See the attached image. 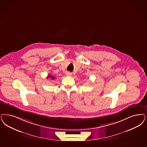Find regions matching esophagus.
I'll use <instances>...</instances> for the list:
<instances>
[{
	"label": "esophagus",
	"instance_id": "esophagus-1",
	"mask_svg": "<svg viewBox=\"0 0 147 147\" xmlns=\"http://www.w3.org/2000/svg\"><path fill=\"white\" fill-rule=\"evenodd\" d=\"M71 74H72L71 73V72H69V71H68V72L66 73V76H71Z\"/></svg>",
	"mask_w": 147,
	"mask_h": 147
}]
</instances>
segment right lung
<instances>
[{
    "label": "right lung",
    "mask_w": 147,
    "mask_h": 147,
    "mask_svg": "<svg viewBox=\"0 0 147 147\" xmlns=\"http://www.w3.org/2000/svg\"><path fill=\"white\" fill-rule=\"evenodd\" d=\"M47 78H51V79H52V80H54V79H55V78L54 76H51V74H49V75L48 76H47Z\"/></svg>",
    "instance_id": "obj_1"
}]
</instances>
